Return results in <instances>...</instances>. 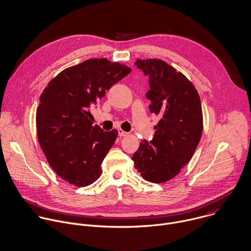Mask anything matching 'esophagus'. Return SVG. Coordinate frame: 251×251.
Instances as JSON below:
<instances>
[{"label":"esophagus","mask_w":251,"mask_h":251,"mask_svg":"<svg viewBox=\"0 0 251 251\" xmlns=\"http://www.w3.org/2000/svg\"><path fill=\"white\" fill-rule=\"evenodd\" d=\"M127 134H128V132H126V131H125V130H123L122 128H119V135H120V136L124 137V136H126Z\"/></svg>","instance_id":"obj_1"}]
</instances>
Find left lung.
Instances as JSON below:
<instances>
[{
	"label": "left lung",
	"instance_id": "1",
	"mask_svg": "<svg viewBox=\"0 0 251 251\" xmlns=\"http://www.w3.org/2000/svg\"><path fill=\"white\" fill-rule=\"evenodd\" d=\"M149 76L150 112L159 117L152 140H142L133 154L135 169L150 182H166L190 161L202 135L200 97L193 84L159 59L136 60Z\"/></svg>",
	"mask_w": 251,
	"mask_h": 251
}]
</instances>
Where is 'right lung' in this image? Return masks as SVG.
<instances>
[{"mask_svg":"<svg viewBox=\"0 0 251 251\" xmlns=\"http://www.w3.org/2000/svg\"><path fill=\"white\" fill-rule=\"evenodd\" d=\"M131 69L107 59H90L61 72L45 87L36 112L37 137L54 172L75 186L102 175L101 164L118 130L92 126L93 109Z\"/></svg>","mask_w":251,"mask_h":251,"instance_id":"right-lung-1","label":"right lung"}]
</instances>
